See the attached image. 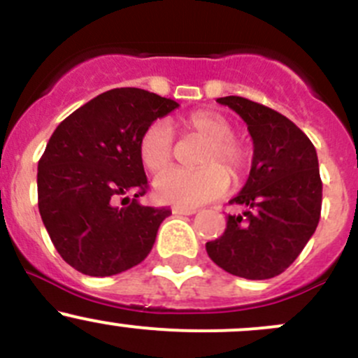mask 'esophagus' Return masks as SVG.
<instances>
[{
  "instance_id": "34e87169",
  "label": "esophagus",
  "mask_w": 358,
  "mask_h": 358,
  "mask_svg": "<svg viewBox=\"0 0 358 358\" xmlns=\"http://www.w3.org/2000/svg\"><path fill=\"white\" fill-rule=\"evenodd\" d=\"M172 213L174 215H193L196 213V208H191V206H172Z\"/></svg>"
}]
</instances>
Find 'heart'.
<instances>
[{
  "label": "heart",
  "instance_id": "obj_1",
  "mask_svg": "<svg viewBox=\"0 0 358 358\" xmlns=\"http://www.w3.org/2000/svg\"><path fill=\"white\" fill-rule=\"evenodd\" d=\"M186 127L208 139L200 157L201 169H167L155 178V196L162 203L198 206L219 200L227 193L229 178L239 179L246 171L248 155L233 139L234 127L227 119L213 112H193ZM174 157V132L165 120L150 124L139 139V158L148 171L159 172ZM227 169H224L223 167Z\"/></svg>",
  "mask_w": 358,
  "mask_h": 358
}]
</instances>
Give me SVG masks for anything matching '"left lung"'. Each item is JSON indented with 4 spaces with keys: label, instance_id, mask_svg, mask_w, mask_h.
I'll use <instances>...</instances> for the list:
<instances>
[{
    "label": "left lung",
    "instance_id": "left-lung-1",
    "mask_svg": "<svg viewBox=\"0 0 358 358\" xmlns=\"http://www.w3.org/2000/svg\"><path fill=\"white\" fill-rule=\"evenodd\" d=\"M234 110L253 139L250 176L229 203L245 208L227 217L208 257L238 278L271 279L296 260L315 233L322 205L319 160L310 139L288 117L241 96L219 98Z\"/></svg>",
    "mask_w": 358,
    "mask_h": 358
}]
</instances>
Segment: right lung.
Instances as JSON below:
<instances>
[{
	"label": "right lung",
	"instance_id": "add662e5",
	"mask_svg": "<svg viewBox=\"0 0 358 358\" xmlns=\"http://www.w3.org/2000/svg\"><path fill=\"white\" fill-rule=\"evenodd\" d=\"M178 106L150 91L117 87L70 113L51 134L38 164L39 213L57 252L76 271L106 278L152 252L172 212L138 201L148 189L139 139Z\"/></svg>",
	"mask_w": 358,
	"mask_h": 358
}]
</instances>
